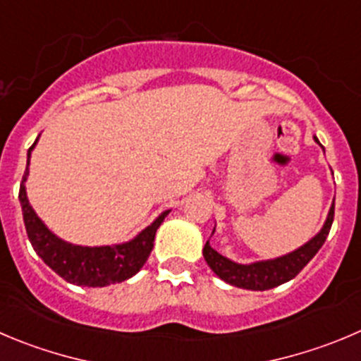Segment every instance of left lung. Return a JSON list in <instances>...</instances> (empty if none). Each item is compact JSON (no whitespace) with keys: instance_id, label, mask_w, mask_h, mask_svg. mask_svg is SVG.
Segmentation results:
<instances>
[{"instance_id":"obj_1","label":"left lung","mask_w":361,"mask_h":361,"mask_svg":"<svg viewBox=\"0 0 361 361\" xmlns=\"http://www.w3.org/2000/svg\"><path fill=\"white\" fill-rule=\"evenodd\" d=\"M315 142L319 143V140L315 138ZM333 216H335V202H333L331 209H329V214L326 218L324 226L322 230L315 235L314 239L307 243L305 246L298 248L296 252L289 253V255L278 257L274 260H266V262H255V264H235L232 260H228L226 257L219 255L209 241L204 246V257L207 260L209 267L221 278L223 281L230 283V286L241 287V289H250V290H267L273 289V287L281 286L286 281L293 280L312 259H314L315 253L321 250V246L324 245L326 238L329 234V228H331Z\"/></svg>"}]
</instances>
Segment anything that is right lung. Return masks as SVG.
<instances>
[{
	"instance_id": "1",
	"label": "right lung",
	"mask_w": 361,
	"mask_h": 361,
	"mask_svg": "<svg viewBox=\"0 0 361 361\" xmlns=\"http://www.w3.org/2000/svg\"><path fill=\"white\" fill-rule=\"evenodd\" d=\"M37 140L28 150V164L33 147L37 145ZM26 177H28V168L24 171L23 184H20L19 190L26 234H28L32 246L39 253L40 259L54 273L60 274L63 280L75 283V286L106 287L135 276L149 259L150 252L154 248L156 230L163 223L164 216L170 212H163L152 225L143 230L142 234L136 235L133 241L123 243V245L95 246V248L75 246L71 245V243L61 241L40 221L39 216L35 214V211L30 205L28 197H26V188H24Z\"/></svg>"
}]
</instances>
